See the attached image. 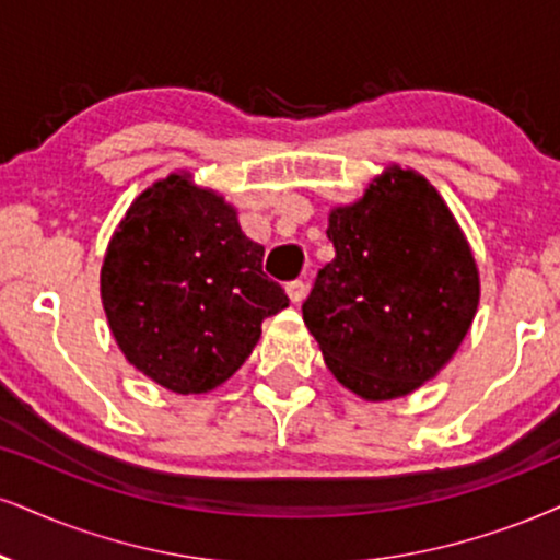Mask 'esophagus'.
I'll use <instances>...</instances> for the list:
<instances>
[{"mask_svg":"<svg viewBox=\"0 0 560 560\" xmlns=\"http://www.w3.org/2000/svg\"><path fill=\"white\" fill-rule=\"evenodd\" d=\"M285 291H288V295H291V301L293 303H301L303 299H306V293H308V285L303 280H291L285 285Z\"/></svg>","mask_w":560,"mask_h":560,"instance_id":"34e87169","label":"esophagus"}]
</instances>
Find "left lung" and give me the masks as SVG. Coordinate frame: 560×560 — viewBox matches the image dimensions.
<instances>
[{"mask_svg":"<svg viewBox=\"0 0 560 560\" xmlns=\"http://www.w3.org/2000/svg\"><path fill=\"white\" fill-rule=\"evenodd\" d=\"M335 259L303 322L337 382L363 399L410 395L457 353L480 299L478 267L452 212L416 171L389 168L337 207Z\"/></svg>","mask_w":560,"mask_h":560,"instance_id":"8db88e82","label":"left lung"}]
</instances>
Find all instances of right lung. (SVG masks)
Instances as JSON below:
<instances>
[{
  "mask_svg": "<svg viewBox=\"0 0 560 560\" xmlns=\"http://www.w3.org/2000/svg\"><path fill=\"white\" fill-rule=\"evenodd\" d=\"M236 210L186 176L135 199L108 244L101 295L127 361L165 389L202 395L244 365L288 295Z\"/></svg>",
  "mask_w": 560,
  "mask_h": 560,
  "instance_id": "add662e5",
  "label": "right lung"
}]
</instances>
